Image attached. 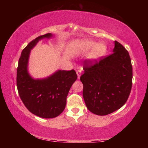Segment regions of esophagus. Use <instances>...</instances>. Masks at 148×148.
<instances>
[{"label":"esophagus","mask_w":148,"mask_h":148,"mask_svg":"<svg viewBox=\"0 0 148 148\" xmlns=\"http://www.w3.org/2000/svg\"><path fill=\"white\" fill-rule=\"evenodd\" d=\"M76 74H77V78L79 79L80 76H81V75H82V71H77L76 72Z\"/></svg>","instance_id":"obj_1"}]
</instances>
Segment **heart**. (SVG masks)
I'll use <instances>...</instances> for the list:
<instances>
[{
  "label": "heart",
  "mask_w": 148,
  "mask_h": 148,
  "mask_svg": "<svg viewBox=\"0 0 148 148\" xmlns=\"http://www.w3.org/2000/svg\"><path fill=\"white\" fill-rule=\"evenodd\" d=\"M91 50L87 56V61L90 62L99 61L102 57L105 56L107 51V47L102 42L96 44V42L89 40H84L72 45L71 51L74 53H84Z\"/></svg>",
  "instance_id": "heart-1"
}]
</instances>
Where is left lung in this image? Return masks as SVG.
Returning a JSON list of instances; mask_svg holds the SVG:
<instances>
[{
    "label": "left lung",
    "instance_id": "8db88e82",
    "mask_svg": "<svg viewBox=\"0 0 148 148\" xmlns=\"http://www.w3.org/2000/svg\"><path fill=\"white\" fill-rule=\"evenodd\" d=\"M84 70L80 80L90 112L106 116L123 106L131 91L132 68L129 52L121 44L115 41L113 53L93 65L85 61Z\"/></svg>",
    "mask_w": 148,
    "mask_h": 148
}]
</instances>
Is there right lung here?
Here are the masks:
<instances>
[{
    "label": "right lung",
    "instance_id": "obj_1",
    "mask_svg": "<svg viewBox=\"0 0 148 148\" xmlns=\"http://www.w3.org/2000/svg\"><path fill=\"white\" fill-rule=\"evenodd\" d=\"M53 37V34L47 33L30 42L21 52L17 69V87L22 102L32 114L46 119L54 118L63 112L69 90L77 79L74 70H58L49 76L39 79L34 78L29 74L31 49L41 40Z\"/></svg>",
    "mask_w": 148,
    "mask_h": 148
}]
</instances>
